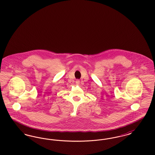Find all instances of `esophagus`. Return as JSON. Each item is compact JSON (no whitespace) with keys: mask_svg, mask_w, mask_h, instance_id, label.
<instances>
[{"mask_svg":"<svg viewBox=\"0 0 155 155\" xmlns=\"http://www.w3.org/2000/svg\"><path fill=\"white\" fill-rule=\"evenodd\" d=\"M80 81L79 80H77L76 81H75V83H76V84H77V85H79V84H80Z\"/></svg>","mask_w":155,"mask_h":155,"instance_id":"34e87169","label":"esophagus"}]
</instances>
